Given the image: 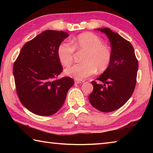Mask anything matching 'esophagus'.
<instances>
[{
    "mask_svg": "<svg viewBox=\"0 0 153 153\" xmlns=\"http://www.w3.org/2000/svg\"><path fill=\"white\" fill-rule=\"evenodd\" d=\"M84 80H75V84H81V83L84 82Z\"/></svg>",
    "mask_w": 153,
    "mask_h": 153,
    "instance_id": "esophagus-1",
    "label": "esophagus"
}]
</instances>
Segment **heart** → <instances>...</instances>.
Segmentation results:
<instances>
[{
    "mask_svg": "<svg viewBox=\"0 0 153 153\" xmlns=\"http://www.w3.org/2000/svg\"><path fill=\"white\" fill-rule=\"evenodd\" d=\"M75 50L85 52L81 63L74 65L65 69L67 76L77 80H82L97 71L103 72L109 67L112 53L102 40L92 33H84L71 40V44L63 42L57 48V56L60 63L67 67L73 63Z\"/></svg>",
    "mask_w": 153,
    "mask_h": 153,
    "instance_id": "b5f03b06",
    "label": "heart"
}]
</instances>
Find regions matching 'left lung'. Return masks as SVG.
I'll use <instances>...</instances> for the list:
<instances>
[{"label": "left lung", "mask_w": 153, "mask_h": 153, "mask_svg": "<svg viewBox=\"0 0 153 153\" xmlns=\"http://www.w3.org/2000/svg\"><path fill=\"white\" fill-rule=\"evenodd\" d=\"M109 40L112 59L109 67L97 79L103 84L92 81L93 91L89 96L91 105L98 111L108 113L125 104L132 95L136 84L138 62L133 46L109 28H98Z\"/></svg>", "instance_id": "obj_1"}]
</instances>
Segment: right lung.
Segmentation results:
<instances>
[{
	"label": "right lung",
	"instance_id": "right-lung-1",
	"mask_svg": "<svg viewBox=\"0 0 153 153\" xmlns=\"http://www.w3.org/2000/svg\"><path fill=\"white\" fill-rule=\"evenodd\" d=\"M68 36L63 31L46 30L25 43L15 61L13 72L18 97L36 115L50 116L57 112L74 84L69 77L57 79L63 71L57 48Z\"/></svg>",
	"mask_w": 153,
	"mask_h": 153
}]
</instances>
